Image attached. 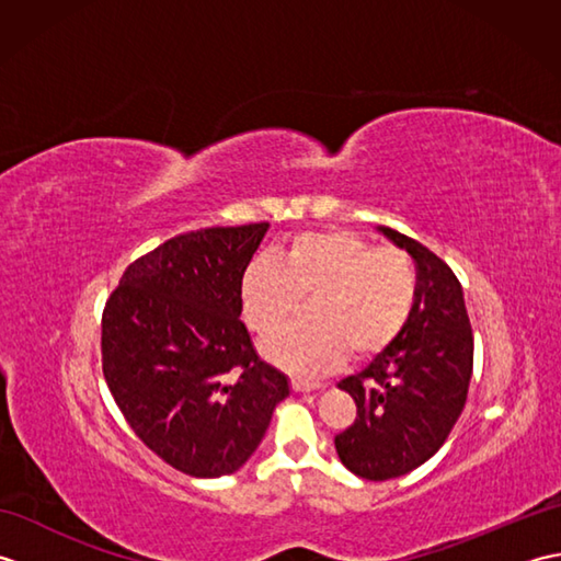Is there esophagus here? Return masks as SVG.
<instances>
[{
  "instance_id": "1",
  "label": "esophagus",
  "mask_w": 561,
  "mask_h": 561,
  "mask_svg": "<svg viewBox=\"0 0 561 561\" xmlns=\"http://www.w3.org/2000/svg\"><path fill=\"white\" fill-rule=\"evenodd\" d=\"M320 388H323L320 383H308V380L291 378V390L294 392H311V390H320Z\"/></svg>"
}]
</instances>
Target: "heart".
<instances>
[{
  "label": "heart",
  "instance_id": "1",
  "mask_svg": "<svg viewBox=\"0 0 561 561\" xmlns=\"http://www.w3.org/2000/svg\"><path fill=\"white\" fill-rule=\"evenodd\" d=\"M416 294L420 274L408 253L350 231L294 236L277 265L257 262L241 282L245 323L257 335H272L314 299L308 324L262 344L270 362L301 378L330 374L350 352L356 362L386 352L410 323Z\"/></svg>",
  "mask_w": 561,
  "mask_h": 561
}]
</instances>
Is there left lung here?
Listing matches in <instances>:
<instances>
[{"label": "left lung", "mask_w": 561, "mask_h": 561, "mask_svg": "<svg viewBox=\"0 0 561 561\" xmlns=\"http://www.w3.org/2000/svg\"><path fill=\"white\" fill-rule=\"evenodd\" d=\"M378 231L412 255L420 294L402 335L337 383L354 398L356 420L335 436V448L344 468L383 482L444 446L468 400L474 342L462 287L446 262L396 229Z\"/></svg>", "instance_id": "left-lung-1"}]
</instances>
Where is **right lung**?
Masks as SVG:
<instances>
[{
	"instance_id": "right-lung-1",
	"label": "right lung",
	"mask_w": 561,
	"mask_h": 561,
	"mask_svg": "<svg viewBox=\"0 0 561 561\" xmlns=\"http://www.w3.org/2000/svg\"><path fill=\"white\" fill-rule=\"evenodd\" d=\"M267 221L171 238L129 265L103 308V376L149 450L193 478L253 456L289 380L241 320V282Z\"/></svg>"
}]
</instances>
